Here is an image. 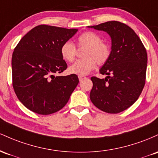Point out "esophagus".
I'll return each instance as SVG.
<instances>
[{"label": "esophagus", "mask_w": 158, "mask_h": 158, "mask_svg": "<svg viewBox=\"0 0 158 158\" xmlns=\"http://www.w3.org/2000/svg\"><path fill=\"white\" fill-rule=\"evenodd\" d=\"M78 77H79V81H82L83 80L86 78V77H84V76H79Z\"/></svg>", "instance_id": "esophagus-1"}]
</instances>
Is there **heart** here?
Returning <instances> with one entry per match:
<instances>
[{"instance_id":"1","label":"heart","mask_w":158,"mask_h":158,"mask_svg":"<svg viewBox=\"0 0 158 158\" xmlns=\"http://www.w3.org/2000/svg\"><path fill=\"white\" fill-rule=\"evenodd\" d=\"M77 44L79 48H85L82 56L69 68L71 74L84 76L95 69L96 63L105 64L111 56L112 48L110 44L103 42L102 36L93 31H86L77 37ZM60 55L65 61L72 63L76 57V47L74 43L67 41L60 48Z\"/></svg>"}]
</instances>
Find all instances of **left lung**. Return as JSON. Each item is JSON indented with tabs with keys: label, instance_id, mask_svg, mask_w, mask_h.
Returning a JSON list of instances; mask_svg holds the SVG:
<instances>
[{
	"label": "left lung",
	"instance_id": "obj_1",
	"mask_svg": "<svg viewBox=\"0 0 158 158\" xmlns=\"http://www.w3.org/2000/svg\"><path fill=\"white\" fill-rule=\"evenodd\" d=\"M107 32L111 37L112 52L100 69L104 79L92 77L90 100L97 108L118 113L134 104L146 82L147 52L140 39L124 23L111 21L91 26Z\"/></svg>",
	"mask_w": 158,
	"mask_h": 158
}]
</instances>
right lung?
I'll use <instances>...</instances> for the list:
<instances>
[{
    "instance_id": "add662e5",
    "label": "right lung",
    "mask_w": 158,
    "mask_h": 158,
    "mask_svg": "<svg viewBox=\"0 0 158 158\" xmlns=\"http://www.w3.org/2000/svg\"><path fill=\"white\" fill-rule=\"evenodd\" d=\"M77 31L41 24L23 36L14 49L12 86L19 101L30 110L48 115L68 102L78 84V77L74 74L55 76V73L67 69L60 48Z\"/></svg>"
}]
</instances>
